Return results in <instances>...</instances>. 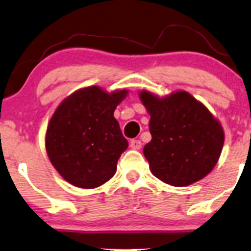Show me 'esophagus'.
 Masks as SVG:
<instances>
[{
  "mask_svg": "<svg viewBox=\"0 0 251 251\" xmlns=\"http://www.w3.org/2000/svg\"><path fill=\"white\" fill-rule=\"evenodd\" d=\"M130 147L132 149H135V151H138V149L142 148V143L140 140H132L130 142Z\"/></svg>",
  "mask_w": 251,
  "mask_h": 251,
  "instance_id": "1",
  "label": "esophagus"
}]
</instances>
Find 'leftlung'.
<instances>
[{
	"label": "left lung",
	"instance_id": "1",
	"mask_svg": "<svg viewBox=\"0 0 251 251\" xmlns=\"http://www.w3.org/2000/svg\"><path fill=\"white\" fill-rule=\"evenodd\" d=\"M149 119L151 141L143 148L151 174L174 187L204 178L215 168L225 143L221 123L183 90L159 97L138 93Z\"/></svg>",
	"mask_w": 251,
	"mask_h": 251
}]
</instances>
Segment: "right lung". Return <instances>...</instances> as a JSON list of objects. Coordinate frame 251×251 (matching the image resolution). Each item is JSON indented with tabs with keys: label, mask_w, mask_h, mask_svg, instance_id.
<instances>
[{
	"label": "right lung",
	"mask_w": 251,
	"mask_h": 251,
	"mask_svg": "<svg viewBox=\"0 0 251 251\" xmlns=\"http://www.w3.org/2000/svg\"><path fill=\"white\" fill-rule=\"evenodd\" d=\"M128 90L107 92L87 86L65 97L50 119L45 137L48 159L67 182L92 189L109 181L128 142L114 118Z\"/></svg>",
	"instance_id": "add662e5"
}]
</instances>
